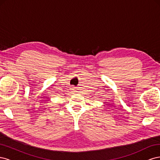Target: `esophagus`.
Segmentation results:
<instances>
[{
    "mask_svg": "<svg viewBox=\"0 0 160 160\" xmlns=\"http://www.w3.org/2000/svg\"><path fill=\"white\" fill-rule=\"evenodd\" d=\"M73 88H72V90H74V89H73Z\"/></svg>",
    "mask_w": 160,
    "mask_h": 160,
    "instance_id": "1",
    "label": "esophagus"
}]
</instances>
